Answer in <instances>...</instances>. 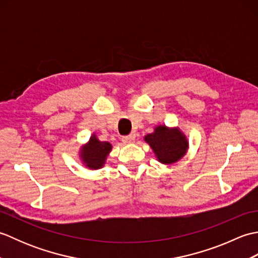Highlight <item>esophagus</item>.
Returning a JSON list of instances; mask_svg holds the SVG:
<instances>
[{
    "instance_id": "obj_1",
    "label": "esophagus",
    "mask_w": 258,
    "mask_h": 258,
    "mask_svg": "<svg viewBox=\"0 0 258 258\" xmlns=\"http://www.w3.org/2000/svg\"><path fill=\"white\" fill-rule=\"evenodd\" d=\"M122 141L124 144H130V143H133V142L135 141V136L133 134H130V135H126V136H123L122 138Z\"/></svg>"
}]
</instances>
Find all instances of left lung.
I'll return each mask as SVG.
<instances>
[{"label":"left lung","mask_w":258,"mask_h":258,"mask_svg":"<svg viewBox=\"0 0 258 258\" xmlns=\"http://www.w3.org/2000/svg\"><path fill=\"white\" fill-rule=\"evenodd\" d=\"M144 140L152 147L158 162L163 164L179 161L188 149V141L182 131L165 125L156 126L154 132L145 135Z\"/></svg>","instance_id":"1"}]
</instances>
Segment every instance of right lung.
<instances>
[{
    "label": "right lung",
    "instance_id": "add662e5",
    "mask_svg": "<svg viewBox=\"0 0 258 258\" xmlns=\"http://www.w3.org/2000/svg\"><path fill=\"white\" fill-rule=\"evenodd\" d=\"M112 150V145L108 142H101L93 134L90 141L82 146L80 157L86 167L91 169L102 168L105 164L106 157Z\"/></svg>",
    "mask_w": 258,
    "mask_h": 258
}]
</instances>
